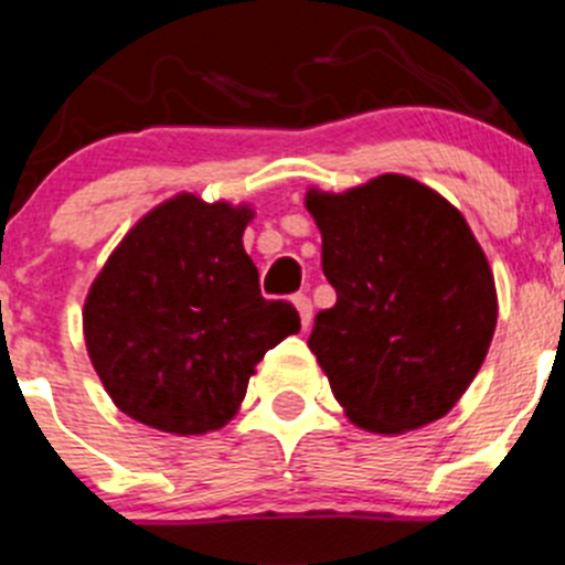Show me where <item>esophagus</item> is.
<instances>
[{
    "mask_svg": "<svg viewBox=\"0 0 565 565\" xmlns=\"http://www.w3.org/2000/svg\"><path fill=\"white\" fill-rule=\"evenodd\" d=\"M294 306H297V311H299V322H302V328L311 326V319H313V306H311V299H308L306 294H297V297H294Z\"/></svg>",
    "mask_w": 565,
    "mask_h": 565,
    "instance_id": "esophagus-1",
    "label": "esophagus"
}]
</instances>
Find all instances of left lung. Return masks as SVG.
I'll use <instances>...</instances> for the list:
<instances>
[{
	"label": "left lung",
	"mask_w": 565,
	"mask_h": 565,
	"mask_svg": "<svg viewBox=\"0 0 565 565\" xmlns=\"http://www.w3.org/2000/svg\"><path fill=\"white\" fill-rule=\"evenodd\" d=\"M306 206L337 291L308 348L344 413L384 436L450 413L498 319L495 279L461 212L404 174L311 192Z\"/></svg>",
	"instance_id": "obj_1"
}]
</instances>
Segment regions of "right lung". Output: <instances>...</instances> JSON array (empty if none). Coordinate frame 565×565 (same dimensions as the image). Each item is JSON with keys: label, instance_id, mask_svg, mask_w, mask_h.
<instances>
[{"label": "right lung", "instance_id": "add662e5", "mask_svg": "<svg viewBox=\"0 0 565 565\" xmlns=\"http://www.w3.org/2000/svg\"><path fill=\"white\" fill-rule=\"evenodd\" d=\"M248 209L181 194L149 212L84 302V339L113 402L154 430L198 436L237 413L254 364L299 331L259 294Z\"/></svg>", "mask_w": 565, "mask_h": 565}]
</instances>
